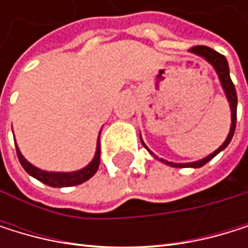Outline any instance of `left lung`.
Here are the masks:
<instances>
[{
	"label": "left lung",
	"instance_id": "left-lung-1",
	"mask_svg": "<svg viewBox=\"0 0 248 248\" xmlns=\"http://www.w3.org/2000/svg\"><path fill=\"white\" fill-rule=\"evenodd\" d=\"M190 52L199 55V56H202L205 58L218 74V78H220L222 81V86H223V91L226 92V96H228V101H229V106H231V111H232V125H231V131H229V135L226 138V141L223 142V144L218 147L214 153H211L210 156H207L205 159L202 160H198V162H192V164H172V162H167V164H170L171 167H175V168H186V167H193V168H199V167H202L205 165L208 160H211L217 153H220L225 147H228V144L231 142L232 137H233V132H235V126H236V91H235V86H233V83L231 80V76H229V66H228V61L223 55H220L218 52L210 49V47L207 46H195L190 49ZM142 146L146 147V144L142 142ZM147 149V147H146ZM162 160V159H160Z\"/></svg>",
	"mask_w": 248,
	"mask_h": 248
}]
</instances>
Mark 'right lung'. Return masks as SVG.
<instances>
[{"mask_svg":"<svg viewBox=\"0 0 248 248\" xmlns=\"http://www.w3.org/2000/svg\"><path fill=\"white\" fill-rule=\"evenodd\" d=\"M16 152H17V157H19V162H20V165L23 167V170L28 174H31L34 178L40 180L41 183H44L47 186H52V187H70V186H77V185H81L83 182H86V180H89L98 171L99 156H101L99 138H98V146H96L95 157H93V160L91 162V164L86 168H83L80 171H74V172H47V171L38 170L34 165H31L30 162H28L22 156V153L19 152L17 147H16Z\"/></svg>","mask_w":248,"mask_h":248,"instance_id":"add662e5","label":"right lung"}]
</instances>
